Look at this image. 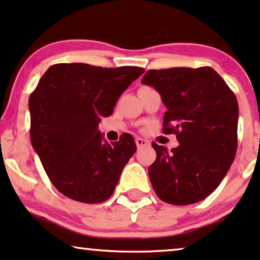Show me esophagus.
<instances>
[{
	"instance_id": "1",
	"label": "esophagus",
	"mask_w": 260,
	"mask_h": 260,
	"mask_svg": "<svg viewBox=\"0 0 260 260\" xmlns=\"http://www.w3.org/2000/svg\"><path fill=\"white\" fill-rule=\"evenodd\" d=\"M136 144H137L138 148H140V147L147 146V145H148V141H147V140H145V139H141V138H137V139H136Z\"/></svg>"
}]
</instances>
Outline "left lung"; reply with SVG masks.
Instances as JSON below:
<instances>
[{
  "instance_id": "8db88e82",
  "label": "left lung",
  "mask_w": 260,
  "mask_h": 260,
  "mask_svg": "<svg viewBox=\"0 0 260 260\" xmlns=\"http://www.w3.org/2000/svg\"><path fill=\"white\" fill-rule=\"evenodd\" d=\"M141 83L161 96L168 110L162 131L179 146L152 143L157 158L148 177L161 201L176 206L200 202L222 181L238 147V101L222 77L209 67L148 70Z\"/></svg>"
}]
</instances>
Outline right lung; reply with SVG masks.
Masks as SVG:
<instances>
[{"instance_id": "add662e5", "label": "right lung", "mask_w": 260, "mask_h": 260, "mask_svg": "<svg viewBox=\"0 0 260 260\" xmlns=\"http://www.w3.org/2000/svg\"><path fill=\"white\" fill-rule=\"evenodd\" d=\"M144 71L54 64L30 94V143L52 184L69 199L100 203L115 190L137 145L128 133L109 144L98 127Z\"/></svg>"}]
</instances>
